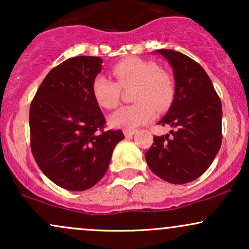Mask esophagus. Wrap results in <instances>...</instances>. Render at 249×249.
<instances>
[{
    "label": "esophagus",
    "instance_id": "obj_1",
    "mask_svg": "<svg viewBox=\"0 0 249 249\" xmlns=\"http://www.w3.org/2000/svg\"><path fill=\"white\" fill-rule=\"evenodd\" d=\"M136 132H137L136 128H125V130H124L125 137H131V136H133V134L136 133Z\"/></svg>",
    "mask_w": 249,
    "mask_h": 249
}]
</instances>
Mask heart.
I'll return each instance as SVG.
<instances>
[{
	"instance_id": "obj_1",
	"label": "heart",
	"mask_w": 249,
	"mask_h": 249,
	"mask_svg": "<svg viewBox=\"0 0 249 249\" xmlns=\"http://www.w3.org/2000/svg\"><path fill=\"white\" fill-rule=\"evenodd\" d=\"M117 82L105 75H97L92 81V95L102 107L115 108L122 97V88L134 87V104L119 108L110 116V124L116 127L133 128L150 122L156 116V107L165 111L172 105L176 84L172 76L160 70L152 61L127 58L113 65Z\"/></svg>"
}]
</instances>
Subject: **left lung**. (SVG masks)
<instances>
[{
  "label": "left lung",
  "instance_id": "8db88e82",
  "mask_svg": "<svg viewBox=\"0 0 249 249\" xmlns=\"http://www.w3.org/2000/svg\"><path fill=\"white\" fill-rule=\"evenodd\" d=\"M157 53L170 62L176 77L172 107L158 124L171 125L173 130L153 137L145 159L159 178L186 184L211 166L221 146V101L199 63L174 50Z\"/></svg>",
  "mask_w": 249,
  "mask_h": 249
}]
</instances>
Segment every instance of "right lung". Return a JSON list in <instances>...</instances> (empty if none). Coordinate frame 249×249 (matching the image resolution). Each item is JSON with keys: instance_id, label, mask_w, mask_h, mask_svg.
<instances>
[{"instance_id": "add662e5", "label": "right lung", "mask_w": 249, "mask_h": 249, "mask_svg": "<svg viewBox=\"0 0 249 249\" xmlns=\"http://www.w3.org/2000/svg\"><path fill=\"white\" fill-rule=\"evenodd\" d=\"M101 57L77 56L50 70L30 104V147L42 172L59 187L85 191L104 177L122 130H105L92 95Z\"/></svg>"}]
</instances>
